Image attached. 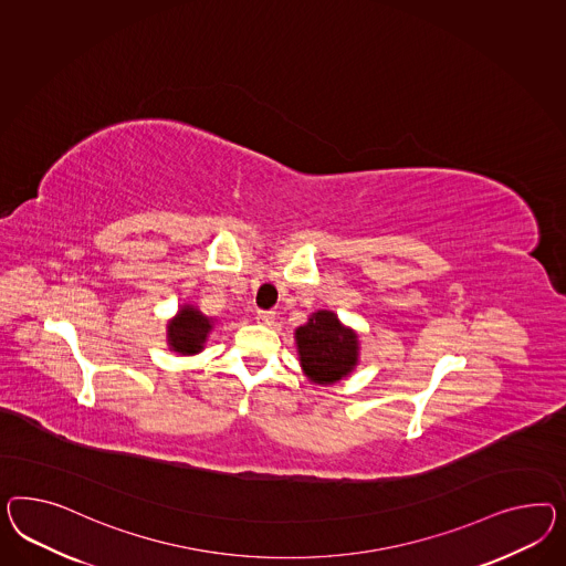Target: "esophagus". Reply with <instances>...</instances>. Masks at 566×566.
I'll use <instances>...</instances> for the list:
<instances>
[{
    "instance_id": "esophagus-1",
    "label": "esophagus",
    "mask_w": 566,
    "mask_h": 566,
    "mask_svg": "<svg viewBox=\"0 0 566 566\" xmlns=\"http://www.w3.org/2000/svg\"><path fill=\"white\" fill-rule=\"evenodd\" d=\"M255 319H258L260 323H263V325H272L275 319V313L274 311H261L260 308V311L255 313Z\"/></svg>"
}]
</instances>
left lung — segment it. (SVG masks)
Segmentation results:
<instances>
[{
  "mask_svg": "<svg viewBox=\"0 0 566 566\" xmlns=\"http://www.w3.org/2000/svg\"><path fill=\"white\" fill-rule=\"evenodd\" d=\"M296 344L306 375L319 385L339 381L358 360V339L342 327L332 311L313 313L308 323L296 329Z\"/></svg>",
  "mask_w": 566,
  "mask_h": 566,
  "instance_id": "8db88e82",
  "label": "left lung"
}]
</instances>
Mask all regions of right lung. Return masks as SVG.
Segmentation results:
<instances>
[{
    "label": "right lung",
    "instance_id": "obj_1",
    "mask_svg": "<svg viewBox=\"0 0 566 566\" xmlns=\"http://www.w3.org/2000/svg\"><path fill=\"white\" fill-rule=\"evenodd\" d=\"M210 329L212 323L208 317H203L193 306H185L179 311L177 319L168 325L170 348L179 354H198Z\"/></svg>",
    "mask_w": 566,
    "mask_h": 566
}]
</instances>
